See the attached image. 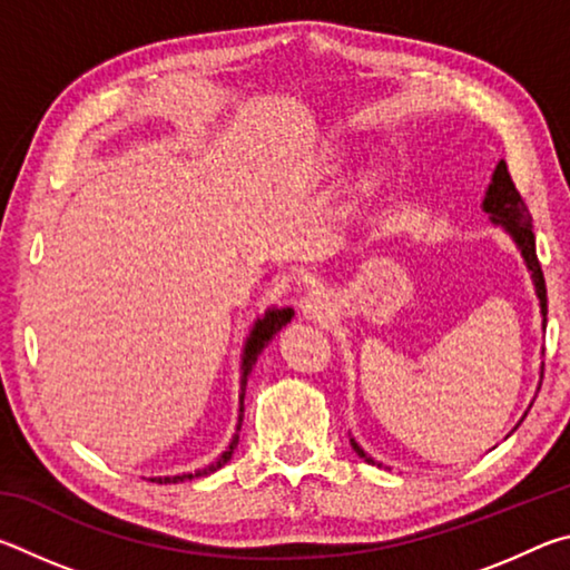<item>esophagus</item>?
Returning a JSON list of instances; mask_svg holds the SVG:
<instances>
[{
	"label": "esophagus",
	"instance_id": "esophagus-1",
	"mask_svg": "<svg viewBox=\"0 0 570 570\" xmlns=\"http://www.w3.org/2000/svg\"><path fill=\"white\" fill-rule=\"evenodd\" d=\"M302 314L306 320H326L330 316V298L324 296V292H308L302 298Z\"/></svg>",
	"mask_w": 570,
	"mask_h": 570
}]
</instances>
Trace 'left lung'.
Masks as SVG:
<instances>
[{
	"mask_svg": "<svg viewBox=\"0 0 570 570\" xmlns=\"http://www.w3.org/2000/svg\"><path fill=\"white\" fill-rule=\"evenodd\" d=\"M482 208L490 216V220L498 226H503L510 236L515 238V244L523 254L525 264L530 268V276H533L535 284V294L540 298V314H548V294H546V278H543V268H540L538 254H535V236H533V218H530V210L525 206L523 196L515 188L513 178H510V170L503 160L498 163V168L493 173V183H490L488 196L482 200ZM546 324V320H543ZM352 448L356 455H360L364 462H374L372 458H366V452L356 445L352 440Z\"/></svg>",
	"mask_w": 570,
	"mask_h": 570,
	"instance_id": "1",
	"label": "left lung"
}]
</instances>
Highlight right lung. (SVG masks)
Wrapping results in <instances>:
<instances>
[{
	"instance_id": "1",
	"label": "right lung",
	"mask_w": 570,
	"mask_h": 570,
	"mask_svg": "<svg viewBox=\"0 0 570 570\" xmlns=\"http://www.w3.org/2000/svg\"><path fill=\"white\" fill-rule=\"evenodd\" d=\"M292 316H294V308H288V306L286 308H268L264 320H258L254 324V332H250L248 342H246V352H244V377H240V407H238L236 435H234V440H230V445H228V450L224 452V455H220L216 462H210V465L196 470V472H186V475H173V478H150V482H160V485H163V482H173V485H176V482H186V480H196V478L210 475V472H216V470H220V468L226 465V462L230 460V455H234L236 445H238V430H240V422H244V394H246L248 374H250V370H254L258 354L264 352V346L274 340V334L282 330V326H286L288 322H292Z\"/></svg>"
}]
</instances>
